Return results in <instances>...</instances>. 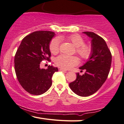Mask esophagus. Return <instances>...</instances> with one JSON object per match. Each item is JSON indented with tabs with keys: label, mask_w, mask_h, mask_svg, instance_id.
Masks as SVG:
<instances>
[{
	"label": "esophagus",
	"mask_w": 124,
	"mask_h": 124,
	"mask_svg": "<svg viewBox=\"0 0 124 124\" xmlns=\"http://www.w3.org/2000/svg\"><path fill=\"white\" fill-rule=\"evenodd\" d=\"M59 70H60V71H62V72H67V70H66L65 69H62V68H59Z\"/></svg>",
	"instance_id": "esophagus-1"
}]
</instances>
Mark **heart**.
<instances>
[{
    "instance_id": "obj_1",
    "label": "heart",
    "mask_w": 124,
    "mask_h": 124,
    "mask_svg": "<svg viewBox=\"0 0 124 124\" xmlns=\"http://www.w3.org/2000/svg\"><path fill=\"white\" fill-rule=\"evenodd\" d=\"M68 41L70 42L76 47V52L83 60H87L92 54V47L90 45L85 43L84 39L78 35L73 34L66 38ZM60 40L58 38H54L51 41L49 48L51 52L56 54L59 51ZM55 64L60 68L64 69H68L77 65L78 63V59L76 56H68L65 55H61L55 59Z\"/></svg>"
}]
</instances>
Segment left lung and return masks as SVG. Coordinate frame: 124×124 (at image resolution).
Instances as JSON below:
<instances>
[{"label":"left lung","mask_w":124,"mask_h":124,"mask_svg":"<svg viewBox=\"0 0 124 124\" xmlns=\"http://www.w3.org/2000/svg\"><path fill=\"white\" fill-rule=\"evenodd\" d=\"M91 38L92 54L84 65L79 68L85 70L84 74H77V78L69 84L73 92L81 96H88L96 92L107 78L111 68L112 55L104 39L90 31H84Z\"/></svg>","instance_id":"left-lung-1"}]
</instances>
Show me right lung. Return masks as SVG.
Instances as JSON below:
<instances>
[{"label": "right lung", "instance_id": "right-lung-1", "mask_svg": "<svg viewBox=\"0 0 124 124\" xmlns=\"http://www.w3.org/2000/svg\"><path fill=\"white\" fill-rule=\"evenodd\" d=\"M55 34L50 31H37L22 40L15 56V69L18 82L23 89L35 95L48 90L52 85V77L58 68L48 65L41 69L43 60L50 62V41Z\"/></svg>", "mask_w": 124, "mask_h": 124}]
</instances>
